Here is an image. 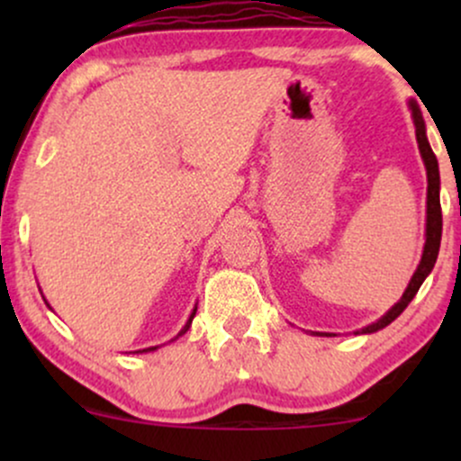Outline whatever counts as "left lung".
I'll return each instance as SVG.
<instances>
[{
    "instance_id": "1",
    "label": "left lung",
    "mask_w": 461,
    "mask_h": 461,
    "mask_svg": "<svg viewBox=\"0 0 461 461\" xmlns=\"http://www.w3.org/2000/svg\"><path fill=\"white\" fill-rule=\"evenodd\" d=\"M411 105V116H414V125H416V140H418V149H420L422 160H425V168H427V242H425V251H422V260L418 264L414 277H411L410 285L401 297L399 303L394 305L388 314L382 316L377 322L373 325L364 327L362 333H373L384 330L385 325H390L396 316L403 312L410 301L416 297L418 288H420L422 282H425L427 275L431 273L433 264L438 260V251H440V240H442V208H440V171H438V160L436 153L431 151L429 140H427L425 134V121H422L420 108H418L416 102H410Z\"/></svg>"
}]
</instances>
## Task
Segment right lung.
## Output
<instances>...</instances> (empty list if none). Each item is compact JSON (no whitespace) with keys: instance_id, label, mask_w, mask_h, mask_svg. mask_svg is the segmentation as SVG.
Returning <instances> with one entry per match:
<instances>
[{"instance_id":"1","label":"right lung","mask_w":461,"mask_h":461,"mask_svg":"<svg viewBox=\"0 0 461 461\" xmlns=\"http://www.w3.org/2000/svg\"><path fill=\"white\" fill-rule=\"evenodd\" d=\"M194 312H197V308H194V310H193V314H190V319H188V322H186V327H184V330H182V331H179V336H182V333H186V331H188L190 322H193V319H194ZM153 348H156V347H149V348H142V351H153Z\"/></svg>"}]
</instances>
